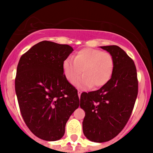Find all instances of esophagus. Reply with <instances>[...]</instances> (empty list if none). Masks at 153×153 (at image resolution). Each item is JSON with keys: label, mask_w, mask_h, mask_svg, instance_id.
Segmentation results:
<instances>
[{"label": "esophagus", "mask_w": 153, "mask_h": 153, "mask_svg": "<svg viewBox=\"0 0 153 153\" xmlns=\"http://www.w3.org/2000/svg\"><path fill=\"white\" fill-rule=\"evenodd\" d=\"M81 93H82V92H81L80 90H78V97H80Z\"/></svg>", "instance_id": "1"}]
</instances>
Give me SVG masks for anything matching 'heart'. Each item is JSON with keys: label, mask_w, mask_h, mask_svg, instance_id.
Masks as SVG:
<instances>
[{"label": "heart", "mask_w": 153, "mask_h": 153, "mask_svg": "<svg viewBox=\"0 0 153 153\" xmlns=\"http://www.w3.org/2000/svg\"><path fill=\"white\" fill-rule=\"evenodd\" d=\"M114 69V60L109 53L97 49L84 48L74 55V60L68 57L63 63V70L69 81H75L79 87H100L110 79Z\"/></svg>", "instance_id": "obj_1"}]
</instances>
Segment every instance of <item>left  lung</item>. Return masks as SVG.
I'll return each instance as SVG.
<instances>
[{
  "mask_svg": "<svg viewBox=\"0 0 153 153\" xmlns=\"http://www.w3.org/2000/svg\"><path fill=\"white\" fill-rule=\"evenodd\" d=\"M114 60L111 78L100 90L82 93L80 107L85 111L83 131L89 140H111L127 123L138 94L136 68L126 53L116 45L100 47Z\"/></svg>",
  "mask_w": 153,
  "mask_h": 153,
  "instance_id": "8db88e82",
  "label": "left lung"
}]
</instances>
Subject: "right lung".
<instances>
[{"label": "right lung", "instance_id": "add662e5", "mask_svg": "<svg viewBox=\"0 0 153 153\" xmlns=\"http://www.w3.org/2000/svg\"><path fill=\"white\" fill-rule=\"evenodd\" d=\"M73 51L67 44L44 40L23 54L17 65L15 91L21 115L30 130L46 141L63 137L67 120L79 107L77 90L63 70Z\"/></svg>", "mask_w": 153, "mask_h": 153}]
</instances>
